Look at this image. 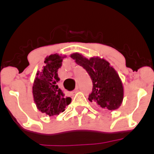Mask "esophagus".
Segmentation results:
<instances>
[{
	"mask_svg": "<svg viewBox=\"0 0 154 154\" xmlns=\"http://www.w3.org/2000/svg\"><path fill=\"white\" fill-rule=\"evenodd\" d=\"M77 91H78V88H76L74 90V91L72 92V93H71V95H75L76 93H77Z\"/></svg>",
	"mask_w": 154,
	"mask_h": 154,
	"instance_id": "obj_1",
	"label": "esophagus"
}]
</instances>
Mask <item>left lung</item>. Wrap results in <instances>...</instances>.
Listing matches in <instances>:
<instances>
[{"label":"left lung","mask_w":154,"mask_h":154,"mask_svg":"<svg viewBox=\"0 0 154 154\" xmlns=\"http://www.w3.org/2000/svg\"><path fill=\"white\" fill-rule=\"evenodd\" d=\"M75 62L87 71L93 82V90L88 100L102 109L116 110L121 106L124 88L119 75L106 60L100 57L87 59L78 53L71 54Z\"/></svg>","instance_id":"8db88e82"}]
</instances>
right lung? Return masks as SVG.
Listing matches in <instances>:
<instances>
[{"label": "right lung", "instance_id": "1", "mask_svg": "<svg viewBox=\"0 0 154 154\" xmlns=\"http://www.w3.org/2000/svg\"><path fill=\"white\" fill-rule=\"evenodd\" d=\"M64 56L51 54L45 59L43 69L38 71L32 86L34 101L38 109L48 116L59 115L65 111L72 98L66 97L57 82L60 80L58 69L62 65Z\"/></svg>", "mask_w": 154, "mask_h": 154}]
</instances>
